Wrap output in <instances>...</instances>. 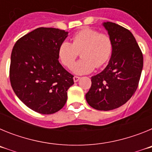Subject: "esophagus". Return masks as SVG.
<instances>
[{
    "instance_id": "obj_1",
    "label": "esophagus",
    "mask_w": 152,
    "mask_h": 152,
    "mask_svg": "<svg viewBox=\"0 0 152 152\" xmlns=\"http://www.w3.org/2000/svg\"><path fill=\"white\" fill-rule=\"evenodd\" d=\"M73 78H74V81H75V82H77V81H78L79 79H80V77H78V76H75Z\"/></svg>"
}]
</instances>
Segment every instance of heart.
I'll use <instances>...</instances> for the list:
<instances>
[{"instance_id":"heart-1","label":"heart","mask_w":152,"mask_h":152,"mask_svg":"<svg viewBox=\"0 0 152 152\" xmlns=\"http://www.w3.org/2000/svg\"><path fill=\"white\" fill-rule=\"evenodd\" d=\"M113 45L110 36L96 29L85 28L72 37V43L63 42L58 49V56L64 67L71 68L78 57L82 59L73 68V72L83 75L92 72L94 67L103 66L113 53Z\"/></svg>"}]
</instances>
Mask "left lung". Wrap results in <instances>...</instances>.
<instances>
[{
    "label": "left lung",
    "mask_w": 152,
    "mask_h": 152,
    "mask_svg": "<svg viewBox=\"0 0 152 152\" xmlns=\"http://www.w3.org/2000/svg\"><path fill=\"white\" fill-rule=\"evenodd\" d=\"M113 45L107 68L91 77L86 94L88 104L98 110H111L125 104L136 91L143 67V55L129 29L111 22L103 23Z\"/></svg>",
    "instance_id": "left-lung-1"
}]
</instances>
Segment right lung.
I'll return each mask as SVG.
<instances>
[{"label": "right lung", "mask_w": 152, "mask_h": 152, "mask_svg": "<svg viewBox=\"0 0 152 152\" xmlns=\"http://www.w3.org/2000/svg\"><path fill=\"white\" fill-rule=\"evenodd\" d=\"M68 32L39 27L19 39L10 58V80L13 91L35 112L52 114L60 110L74 84V75L58 61V49Z\"/></svg>", "instance_id": "right-lung-1"}]
</instances>
